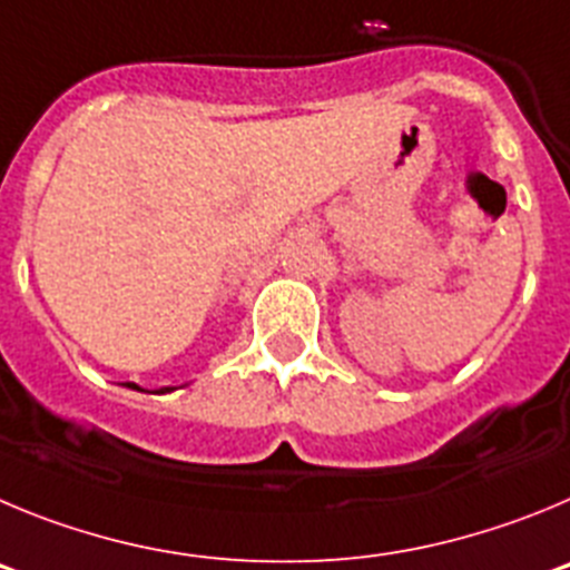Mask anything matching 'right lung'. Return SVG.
<instances>
[{"mask_svg": "<svg viewBox=\"0 0 570 570\" xmlns=\"http://www.w3.org/2000/svg\"><path fill=\"white\" fill-rule=\"evenodd\" d=\"M127 386H130V389H138L136 383H127ZM161 392H170V389H161Z\"/></svg>", "mask_w": 570, "mask_h": 570, "instance_id": "1", "label": "right lung"}]
</instances>
